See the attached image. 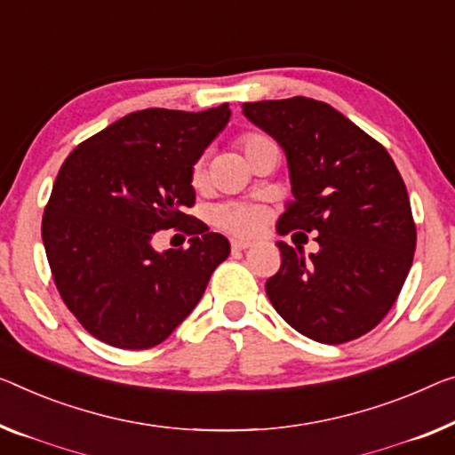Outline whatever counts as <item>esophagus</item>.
I'll list each match as a JSON object with an SVG mask.
<instances>
[{"instance_id": "34e87169", "label": "esophagus", "mask_w": 455, "mask_h": 455, "mask_svg": "<svg viewBox=\"0 0 455 455\" xmlns=\"http://www.w3.org/2000/svg\"><path fill=\"white\" fill-rule=\"evenodd\" d=\"M249 247H253V243H251V241H243V239L230 241V249H233V251H245Z\"/></svg>"}]
</instances>
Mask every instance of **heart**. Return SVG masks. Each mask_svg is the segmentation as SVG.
Masks as SVG:
<instances>
[{
	"mask_svg": "<svg viewBox=\"0 0 455 455\" xmlns=\"http://www.w3.org/2000/svg\"><path fill=\"white\" fill-rule=\"evenodd\" d=\"M271 140L267 134L261 132H247L239 139V147L241 151L245 153V157L251 159L253 155L259 151V148L271 145ZM206 178V167L204 161H198L192 167V186L200 188L204 184ZM212 220L216 227H220L222 230H228L233 235H255L259 233L263 227V212L255 206H247V204H222L212 212Z\"/></svg>",
	"mask_w": 455,
	"mask_h": 455,
	"instance_id": "heart-1",
	"label": "heart"
}]
</instances>
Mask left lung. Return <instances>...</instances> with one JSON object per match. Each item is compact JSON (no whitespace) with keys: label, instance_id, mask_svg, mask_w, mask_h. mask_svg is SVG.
<instances>
[{"label":"left lung","instance_id":"obj_1","mask_svg":"<svg viewBox=\"0 0 455 455\" xmlns=\"http://www.w3.org/2000/svg\"><path fill=\"white\" fill-rule=\"evenodd\" d=\"M243 114L286 153L294 200L277 233H318V251L308 257L277 243L282 267L266 283L271 304L290 327L318 343L365 335L396 302L417 247L395 161L324 101H249Z\"/></svg>","mask_w":455,"mask_h":455}]
</instances>
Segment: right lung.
<instances>
[{
	"instance_id": "add662e5",
	"label": "right lung",
	"mask_w": 455,
	"mask_h": 455,
	"mask_svg": "<svg viewBox=\"0 0 455 455\" xmlns=\"http://www.w3.org/2000/svg\"><path fill=\"white\" fill-rule=\"evenodd\" d=\"M230 118L228 104L204 112L148 108L128 114L73 148L43 216L54 286L87 333L112 347L148 349L192 313L227 236L186 214L192 167ZM180 228L188 250L152 247L154 233Z\"/></svg>"
}]
</instances>
